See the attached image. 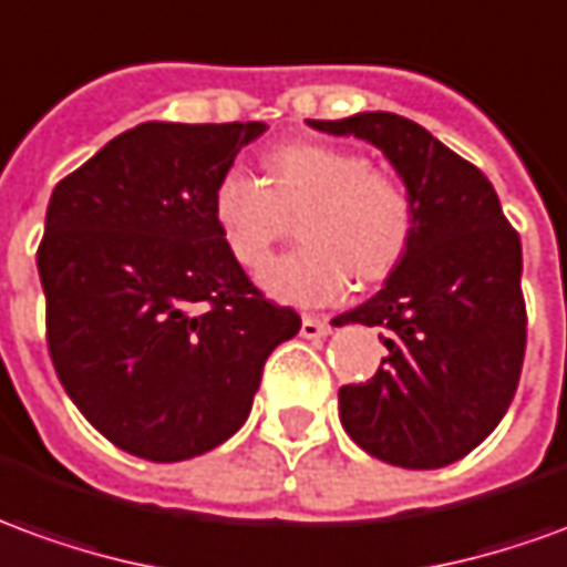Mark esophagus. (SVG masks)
<instances>
[{
  "label": "esophagus",
  "instance_id": "1",
  "mask_svg": "<svg viewBox=\"0 0 567 567\" xmlns=\"http://www.w3.org/2000/svg\"><path fill=\"white\" fill-rule=\"evenodd\" d=\"M300 334L307 340L324 338V334H331V324L324 322V319H316V316H303V322H300Z\"/></svg>",
  "mask_w": 567,
  "mask_h": 567
}]
</instances>
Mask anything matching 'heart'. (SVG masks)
Returning <instances> with one entry per match:
<instances>
[{
    "mask_svg": "<svg viewBox=\"0 0 567 567\" xmlns=\"http://www.w3.org/2000/svg\"><path fill=\"white\" fill-rule=\"evenodd\" d=\"M300 215V248L272 260L260 282L300 307L338 300L359 282H380L405 260L417 205L402 177L368 165L355 150L288 144L264 156V181L227 168L212 189V217L236 264L257 270Z\"/></svg>",
    "mask_w": 567,
    "mask_h": 567,
    "instance_id": "obj_1",
    "label": "heart"
}]
</instances>
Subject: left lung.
<instances>
[{
	"label": "left lung",
	"instance_id": "1",
	"mask_svg": "<svg viewBox=\"0 0 567 567\" xmlns=\"http://www.w3.org/2000/svg\"><path fill=\"white\" fill-rule=\"evenodd\" d=\"M393 162L414 196L405 260L334 324H380L386 355L368 383L340 386V423L371 457L439 470L482 445L513 402L525 359L522 243L476 165L395 113L310 118Z\"/></svg>",
	"mask_w": 567,
	"mask_h": 567
}]
</instances>
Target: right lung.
<instances>
[{"label":"right lung","instance_id":"add662e5","mask_svg":"<svg viewBox=\"0 0 567 567\" xmlns=\"http://www.w3.org/2000/svg\"><path fill=\"white\" fill-rule=\"evenodd\" d=\"M264 122H144L54 187L39 245L54 371L85 421L153 463L227 442L300 316L257 291L212 189Z\"/></svg>","mask_w":567,"mask_h":567}]
</instances>
